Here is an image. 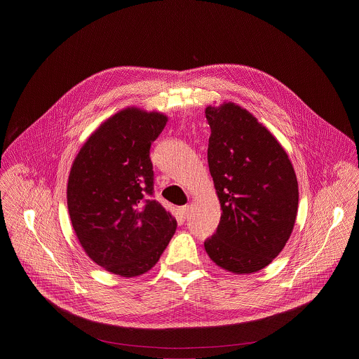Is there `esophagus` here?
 <instances>
[{
	"instance_id": "esophagus-1",
	"label": "esophagus",
	"mask_w": 359,
	"mask_h": 359,
	"mask_svg": "<svg viewBox=\"0 0 359 359\" xmlns=\"http://www.w3.org/2000/svg\"><path fill=\"white\" fill-rule=\"evenodd\" d=\"M179 212H180V215H182L183 219H187L189 215H190V204H186V206H182V208L179 209Z\"/></svg>"
}]
</instances>
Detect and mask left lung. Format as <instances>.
Instances as JSON below:
<instances>
[{
    "label": "left lung",
    "mask_w": 359,
    "mask_h": 359,
    "mask_svg": "<svg viewBox=\"0 0 359 359\" xmlns=\"http://www.w3.org/2000/svg\"><path fill=\"white\" fill-rule=\"evenodd\" d=\"M208 162L223 210L204 241L223 270L251 274L267 267L288 241L298 210L291 161L271 132L233 102L208 107Z\"/></svg>",
    "instance_id": "8db88e82"
}]
</instances>
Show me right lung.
I'll return each instance as SVG.
<instances>
[{"label":"right lung","instance_id":"1","mask_svg":"<svg viewBox=\"0 0 359 359\" xmlns=\"http://www.w3.org/2000/svg\"><path fill=\"white\" fill-rule=\"evenodd\" d=\"M168 116L130 107L83 143L68 179V212L88 257L121 277L155 266L177 223L153 194L150 146Z\"/></svg>","mask_w":359,"mask_h":359}]
</instances>
